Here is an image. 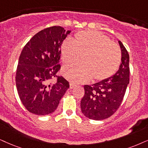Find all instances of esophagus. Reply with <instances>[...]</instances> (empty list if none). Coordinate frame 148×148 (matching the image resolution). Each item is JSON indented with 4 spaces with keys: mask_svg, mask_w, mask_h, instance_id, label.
<instances>
[{
    "mask_svg": "<svg viewBox=\"0 0 148 148\" xmlns=\"http://www.w3.org/2000/svg\"><path fill=\"white\" fill-rule=\"evenodd\" d=\"M76 86V84L74 83L73 82H70V89H73Z\"/></svg>",
    "mask_w": 148,
    "mask_h": 148,
    "instance_id": "1",
    "label": "esophagus"
}]
</instances>
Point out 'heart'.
<instances>
[{
    "label": "heart",
    "mask_w": 148,
    "mask_h": 148,
    "mask_svg": "<svg viewBox=\"0 0 148 148\" xmlns=\"http://www.w3.org/2000/svg\"><path fill=\"white\" fill-rule=\"evenodd\" d=\"M63 63L76 64L80 57L83 64L64 68L63 74L75 83H83L91 77L103 80L113 76L121 61L120 48L106 35L93 30L80 31L74 39L66 40L61 46Z\"/></svg>",
    "instance_id": "heart-1"
}]
</instances>
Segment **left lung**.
Returning a JSON list of instances; mask_svg holds the SVG:
<instances>
[{
  "instance_id": "8db88e82",
  "label": "left lung",
  "mask_w": 148,
  "mask_h": 148,
  "mask_svg": "<svg viewBox=\"0 0 148 148\" xmlns=\"http://www.w3.org/2000/svg\"><path fill=\"white\" fill-rule=\"evenodd\" d=\"M121 63L113 76L92 85L84 86L85 95L80 102L82 113L94 120L111 117L121 105L129 83L128 52L120 41Z\"/></svg>"
}]
</instances>
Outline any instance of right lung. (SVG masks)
<instances>
[{
	"label": "right lung",
	"mask_w": 148,
	"mask_h": 148,
	"mask_svg": "<svg viewBox=\"0 0 148 148\" xmlns=\"http://www.w3.org/2000/svg\"><path fill=\"white\" fill-rule=\"evenodd\" d=\"M70 33L59 26L46 28L35 34L22 49L16 83L20 100L30 113H52L70 87L68 80L57 74L61 69V46Z\"/></svg>",
	"instance_id": "obj_1"
}]
</instances>
